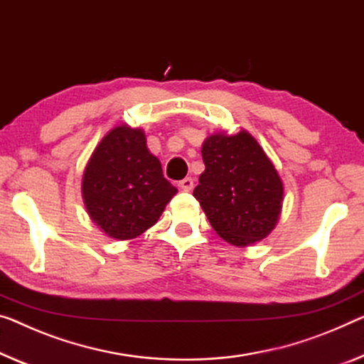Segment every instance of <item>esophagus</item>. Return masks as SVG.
I'll use <instances>...</instances> for the list:
<instances>
[{"label": "esophagus", "instance_id": "1", "mask_svg": "<svg viewBox=\"0 0 364 364\" xmlns=\"http://www.w3.org/2000/svg\"><path fill=\"white\" fill-rule=\"evenodd\" d=\"M178 187H181L182 190H186V192H190V190L193 188V178L192 177L182 178V181L178 182Z\"/></svg>", "mask_w": 364, "mask_h": 364}]
</instances>
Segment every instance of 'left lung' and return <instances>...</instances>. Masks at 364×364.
I'll return each instance as SVG.
<instances>
[{"mask_svg":"<svg viewBox=\"0 0 364 364\" xmlns=\"http://www.w3.org/2000/svg\"><path fill=\"white\" fill-rule=\"evenodd\" d=\"M193 197L216 234L232 245L265 239L277 226L283 205V182L265 151L250 133H215L203 141Z\"/></svg>","mask_w":364,"mask_h":364,"instance_id":"8db88e82","label":"left lung"}]
</instances>
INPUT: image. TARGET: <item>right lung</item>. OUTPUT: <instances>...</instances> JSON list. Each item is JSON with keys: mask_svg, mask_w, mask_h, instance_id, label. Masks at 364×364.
<instances>
[{"mask_svg": "<svg viewBox=\"0 0 364 364\" xmlns=\"http://www.w3.org/2000/svg\"><path fill=\"white\" fill-rule=\"evenodd\" d=\"M82 198L91 220L109 237L128 240L156 225L177 188L163 176L139 128H112L82 174Z\"/></svg>", "mask_w": 364, "mask_h": 364, "instance_id": "obj_1", "label": "right lung"}]
</instances>
